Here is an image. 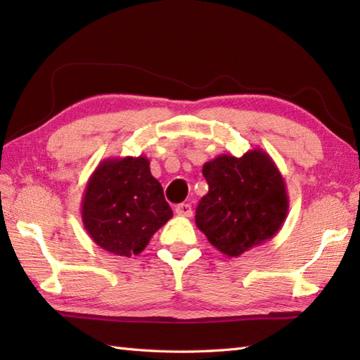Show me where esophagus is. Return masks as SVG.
<instances>
[{
	"mask_svg": "<svg viewBox=\"0 0 360 360\" xmlns=\"http://www.w3.org/2000/svg\"><path fill=\"white\" fill-rule=\"evenodd\" d=\"M174 212H176V215H179V217H192L193 215L192 205L187 204V202H182V204L176 205Z\"/></svg>",
	"mask_w": 360,
	"mask_h": 360,
	"instance_id": "1",
	"label": "esophagus"
}]
</instances>
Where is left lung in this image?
Returning a JSON list of instances; mask_svg holds the SVG:
<instances>
[{"label":"left lung","instance_id":"8db88e82","mask_svg":"<svg viewBox=\"0 0 360 360\" xmlns=\"http://www.w3.org/2000/svg\"><path fill=\"white\" fill-rule=\"evenodd\" d=\"M209 192L196 209V226L229 258L275 236L289 210L285 179L262 148L241 158L219 155L202 165Z\"/></svg>","mask_w":360,"mask_h":360}]
</instances>
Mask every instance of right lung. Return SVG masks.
Listing matches in <instances>:
<instances>
[{"label": "right lung", "mask_w": 360, "mask_h": 360, "mask_svg": "<svg viewBox=\"0 0 360 360\" xmlns=\"http://www.w3.org/2000/svg\"><path fill=\"white\" fill-rule=\"evenodd\" d=\"M83 227L97 246L137 255L173 217L147 156L108 158L96 167L82 200Z\"/></svg>", "instance_id": "obj_1"}]
</instances>
